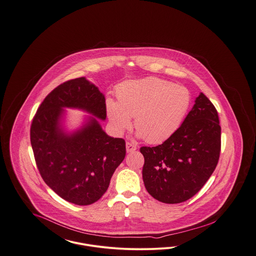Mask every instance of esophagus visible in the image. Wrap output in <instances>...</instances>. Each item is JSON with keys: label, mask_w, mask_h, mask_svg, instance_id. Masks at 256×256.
Instances as JSON below:
<instances>
[{"label": "esophagus", "mask_w": 256, "mask_h": 256, "mask_svg": "<svg viewBox=\"0 0 256 256\" xmlns=\"http://www.w3.org/2000/svg\"><path fill=\"white\" fill-rule=\"evenodd\" d=\"M126 152H132L134 150H136V148H137L136 145H134L132 143H130V142H128L126 144Z\"/></svg>", "instance_id": "34e87169"}]
</instances>
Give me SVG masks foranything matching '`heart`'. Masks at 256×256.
Listing matches in <instances>:
<instances>
[{"label":"heart","mask_w":256,"mask_h":256,"mask_svg":"<svg viewBox=\"0 0 256 256\" xmlns=\"http://www.w3.org/2000/svg\"><path fill=\"white\" fill-rule=\"evenodd\" d=\"M118 102L108 98L106 111L112 128L122 134L132 124L150 144L169 139L182 126L191 104L187 88L158 78L128 80L116 91Z\"/></svg>","instance_id":"1"}]
</instances>
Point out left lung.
<instances>
[{
	"label": "left lung",
	"mask_w": 256,
	"mask_h": 256,
	"mask_svg": "<svg viewBox=\"0 0 256 256\" xmlns=\"http://www.w3.org/2000/svg\"><path fill=\"white\" fill-rule=\"evenodd\" d=\"M143 182L148 194L164 204H180L195 196L219 161L218 112L200 93L180 128L156 146H142Z\"/></svg>",
	"instance_id": "left-lung-1"
}]
</instances>
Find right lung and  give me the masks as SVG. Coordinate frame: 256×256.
I'll return each instance as SVG.
<instances>
[{
	"label": "right lung",
	"instance_id": "1",
	"mask_svg": "<svg viewBox=\"0 0 256 256\" xmlns=\"http://www.w3.org/2000/svg\"><path fill=\"white\" fill-rule=\"evenodd\" d=\"M64 108L84 110L104 121L106 98L86 78L65 82L44 98L30 126V144L43 180L63 200L89 206L106 192L126 156V142L106 134L96 116L66 133L62 126Z\"/></svg>",
	"mask_w": 256,
	"mask_h": 256
}]
</instances>
